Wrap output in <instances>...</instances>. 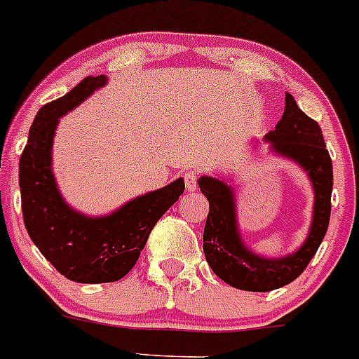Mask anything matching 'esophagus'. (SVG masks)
Returning a JSON list of instances; mask_svg holds the SVG:
<instances>
[{
  "label": "esophagus",
  "instance_id": "esophagus-1",
  "mask_svg": "<svg viewBox=\"0 0 359 359\" xmlns=\"http://www.w3.org/2000/svg\"><path fill=\"white\" fill-rule=\"evenodd\" d=\"M184 182H186L187 191L194 192L196 187H198V173L192 172V170H187L186 173H184Z\"/></svg>",
  "mask_w": 359,
  "mask_h": 359
}]
</instances>
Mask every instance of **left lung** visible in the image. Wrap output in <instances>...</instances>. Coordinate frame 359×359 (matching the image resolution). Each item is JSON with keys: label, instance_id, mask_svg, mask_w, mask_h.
Wrapping results in <instances>:
<instances>
[{"label": "left lung", "instance_id": "obj_1", "mask_svg": "<svg viewBox=\"0 0 359 359\" xmlns=\"http://www.w3.org/2000/svg\"><path fill=\"white\" fill-rule=\"evenodd\" d=\"M285 114L264 140L271 149L298 163L313 186V218L309 237L293 254L267 259L247 249L237 223L233 189L224 180L201 177V192L210 201V212L203 235V250L212 273L237 290L273 291L290 285L312 261L325 237L330 218L332 160L327 151L320 126L302 112L294 98L286 93Z\"/></svg>", "mask_w": 359, "mask_h": 359}]
</instances>
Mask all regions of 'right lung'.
I'll use <instances>...</instances> for the list:
<instances>
[{"mask_svg":"<svg viewBox=\"0 0 359 359\" xmlns=\"http://www.w3.org/2000/svg\"><path fill=\"white\" fill-rule=\"evenodd\" d=\"M105 83L104 74L86 76L65 97L41 107L20 156L18 173L23 222L32 242L57 273L90 285L119 281L135 267L153 226L186 187L177 179L100 218L66 204L50 170L54 131L59 117Z\"/></svg>","mask_w":359,"mask_h":359,"instance_id":"obj_1","label":"right lung"}]
</instances>
